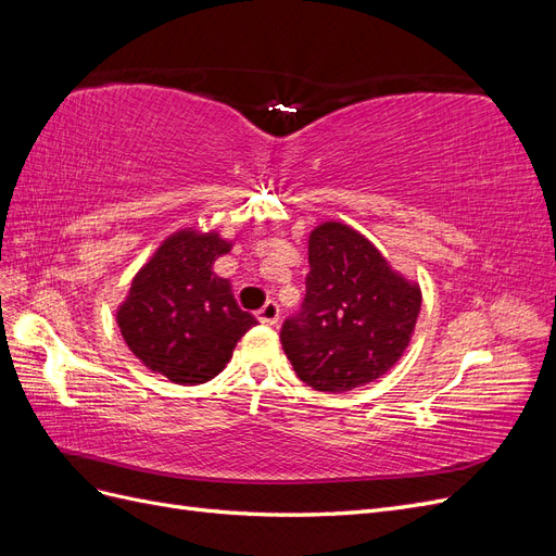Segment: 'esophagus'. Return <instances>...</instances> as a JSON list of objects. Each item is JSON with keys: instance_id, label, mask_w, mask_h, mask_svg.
Segmentation results:
<instances>
[{"instance_id": "obj_1", "label": "esophagus", "mask_w": 556, "mask_h": 556, "mask_svg": "<svg viewBox=\"0 0 556 556\" xmlns=\"http://www.w3.org/2000/svg\"><path fill=\"white\" fill-rule=\"evenodd\" d=\"M257 319L262 325H276L280 319V308L276 301H266V304L257 311Z\"/></svg>"}]
</instances>
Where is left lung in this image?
Instances as JSON below:
<instances>
[{"mask_svg":"<svg viewBox=\"0 0 556 556\" xmlns=\"http://www.w3.org/2000/svg\"><path fill=\"white\" fill-rule=\"evenodd\" d=\"M308 264L304 304L280 329L294 374L329 394L384 376L410 343L422 306L419 285L341 223L311 231Z\"/></svg>","mask_w":556,"mask_h":556,"instance_id":"obj_1","label":"left lung"}]
</instances>
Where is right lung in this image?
<instances>
[{"label": "right lung", "mask_w": 556, "mask_h": 556, "mask_svg": "<svg viewBox=\"0 0 556 556\" xmlns=\"http://www.w3.org/2000/svg\"><path fill=\"white\" fill-rule=\"evenodd\" d=\"M231 243L220 233L180 229L134 276L117 308L127 348L153 374L176 384H201L223 371L241 336L257 319L241 311L213 262Z\"/></svg>", "instance_id": "1"}]
</instances>
